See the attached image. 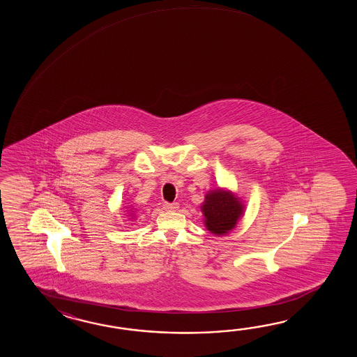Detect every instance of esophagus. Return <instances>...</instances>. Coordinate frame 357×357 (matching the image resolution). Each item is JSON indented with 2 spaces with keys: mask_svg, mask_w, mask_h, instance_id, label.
Here are the masks:
<instances>
[{
  "mask_svg": "<svg viewBox=\"0 0 357 357\" xmlns=\"http://www.w3.org/2000/svg\"><path fill=\"white\" fill-rule=\"evenodd\" d=\"M163 209L167 212H176L178 209V204L177 203H165Z\"/></svg>",
  "mask_w": 357,
  "mask_h": 357,
  "instance_id": "1",
  "label": "esophagus"
}]
</instances>
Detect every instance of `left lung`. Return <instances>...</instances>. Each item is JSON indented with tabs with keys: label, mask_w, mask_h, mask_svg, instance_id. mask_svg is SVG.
Here are the masks:
<instances>
[{
	"label": "left lung",
	"mask_w": 357,
	"mask_h": 357,
	"mask_svg": "<svg viewBox=\"0 0 357 357\" xmlns=\"http://www.w3.org/2000/svg\"><path fill=\"white\" fill-rule=\"evenodd\" d=\"M206 229L215 236L227 235L245 214V203L232 190H209L200 205Z\"/></svg>",
	"instance_id": "left-lung-1"
}]
</instances>
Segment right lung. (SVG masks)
Segmentation results:
<instances>
[{
  "mask_svg": "<svg viewBox=\"0 0 357 357\" xmlns=\"http://www.w3.org/2000/svg\"><path fill=\"white\" fill-rule=\"evenodd\" d=\"M126 209H129V211H126V212L129 213V215H128V217H130L131 220H134V218H135V209H134L132 206H128Z\"/></svg>",
  "mask_w": 357,
  "mask_h": 357,
  "instance_id": "right-lung-1",
  "label": "right lung"
}]
</instances>
